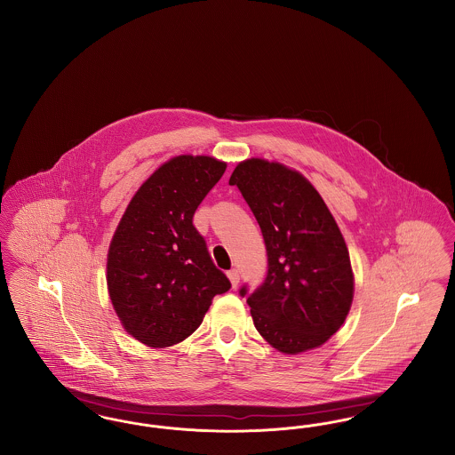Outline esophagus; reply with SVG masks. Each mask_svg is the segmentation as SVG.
I'll return each mask as SVG.
<instances>
[{"mask_svg": "<svg viewBox=\"0 0 455 455\" xmlns=\"http://www.w3.org/2000/svg\"><path fill=\"white\" fill-rule=\"evenodd\" d=\"M227 276H228V280L232 283V288H237L238 282H240V275H238L237 269H230L227 273Z\"/></svg>", "mask_w": 455, "mask_h": 455, "instance_id": "esophagus-1", "label": "esophagus"}]
</instances>
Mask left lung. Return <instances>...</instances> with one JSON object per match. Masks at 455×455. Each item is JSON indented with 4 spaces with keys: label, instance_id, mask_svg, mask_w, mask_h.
Instances as JSON below:
<instances>
[{
    "label": "left lung",
    "instance_id": "left-lung-1",
    "mask_svg": "<svg viewBox=\"0 0 455 455\" xmlns=\"http://www.w3.org/2000/svg\"><path fill=\"white\" fill-rule=\"evenodd\" d=\"M228 182L267 251V276L247 299L258 332L284 355L323 347L345 324L355 293L347 242L323 196L303 173L264 158L240 162Z\"/></svg>",
    "mask_w": 455,
    "mask_h": 455
}]
</instances>
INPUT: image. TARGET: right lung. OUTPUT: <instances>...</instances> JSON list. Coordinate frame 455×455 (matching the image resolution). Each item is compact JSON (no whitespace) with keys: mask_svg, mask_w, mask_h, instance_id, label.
Wrapping results in <instances>:
<instances>
[{"mask_svg":"<svg viewBox=\"0 0 455 455\" xmlns=\"http://www.w3.org/2000/svg\"><path fill=\"white\" fill-rule=\"evenodd\" d=\"M225 169L227 162L208 155L172 156L131 197L112 235L108 297L124 331L147 347L189 338L213 297L230 288L193 225Z\"/></svg>","mask_w":455,"mask_h":455,"instance_id":"add662e5","label":"right lung"}]
</instances>
